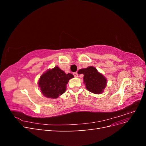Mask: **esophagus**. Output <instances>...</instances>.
Returning a JSON list of instances; mask_svg holds the SVG:
<instances>
[{"instance_id": "1", "label": "esophagus", "mask_w": 146, "mask_h": 146, "mask_svg": "<svg viewBox=\"0 0 146 146\" xmlns=\"http://www.w3.org/2000/svg\"><path fill=\"white\" fill-rule=\"evenodd\" d=\"M73 75L74 76V77H78V73H77V72H74V73L73 74Z\"/></svg>"}]
</instances>
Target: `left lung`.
Returning <instances> with one entry per match:
<instances>
[{
    "label": "left lung",
    "instance_id": "left-lung-1",
    "mask_svg": "<svg viewBox=\"0 0 146 146\" xmlns=\"http://www.w3.org/2000/svg\"><path fill=\"white\" fill-rule=\"evenodd\" d=\"M79 71L80 74H84V83H85L88 91L97 94L103 92L107 85V80L95 68L90 66L86 69L79 70Z\"/></svg>",
    "mask_w": 146,
    "mask_h": 146
}]
</instances>
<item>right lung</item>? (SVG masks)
I'll return each mask as SVG.
<instances>
[{
	"label": "right lung",
	"mask_w": 146,
	"mask_h": 146,
	"mask_svg": "<svg viewBox=\"0 0 146 146\" xmlns=\"http://www.w3.org/2000/svg\"><path fill=\"white\" fill-rule=\"evenodd\" d=\"M73 77L72 74H66L58 67H55L42 75L39 80V86L44 96L56 99L64 93L66 85L69 79Z\"/></svg>",
	"instance_id": "add662e5"
}]
</instances>
